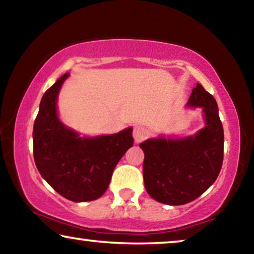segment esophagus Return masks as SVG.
<instances>
[{
  "label": "esophagus",
  "instance_id": "1",
  "mask_svg": "<svg viewBox=\"0 0 254 254\" xmlns=\"http://www.w3.org/2000/svg\"><path fill=\"white\" fill-rule=\"evenodd\" d=\"M148 134V131L144 127H135L133 128V138L135 142H141L146 139Z\"/></svg>",
  "mask_w": 254,
  "mask_h": 254
}]
</instances>
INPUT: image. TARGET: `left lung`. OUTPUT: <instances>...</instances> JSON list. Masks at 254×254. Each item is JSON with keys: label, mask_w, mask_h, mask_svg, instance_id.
<instances>
[{"label": "left lung", "mask_w": 254, "mask_h": 254, "mask_svg": "<svg viewBox=\"0 0 254 254\" xmlns=\"http://www.w3.org/2000/svg\"><path fill=\"white\" fill-rule=\"evenodd\" d=\"M188 107L202 108L206 127L187 138H153L141 142L146 191L166 205H184L200 197L219 176L223 162V127L217 103L197 84Z\"/></svg>", "instance_id": "obj_1"}]
</instances>
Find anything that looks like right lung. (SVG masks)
<instances>
[{
	"mask_svg": "<svg viewBox=\"0 0 254 254\" xmlns=\"http://www.w3.org/2000/svg\"><path fill=\"white\" fill-rule=\"evenodd\" d=\"M64 73L42 96L33 127L35 166L57 193L74 202L92 201L105 193L116 164L133 145L132 127L115 134L79 137L57 115V96Z\"/></svg>",
	"mask_w": 254,
	"mask_h": 254,
	"instance_id": "1",
	"label": "right lung"
}]
</instances>
